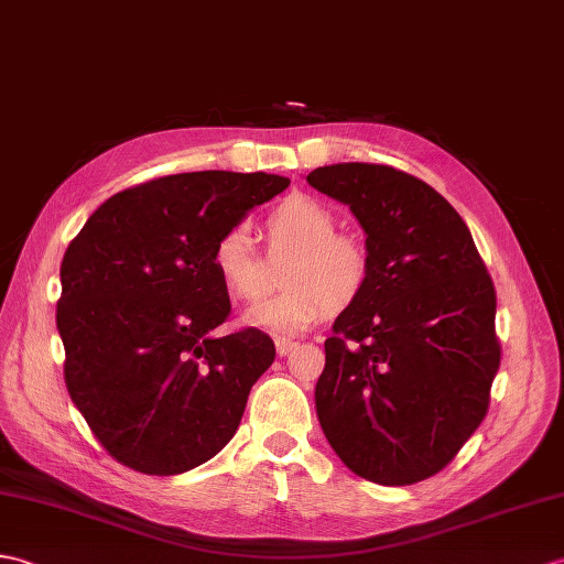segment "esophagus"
Wrapping results in <instances>:
<instances>
[{
  "label": "esophagus",
  "mask_w": 564,
  "mask_h": 564,
  "mask_svg": "<svg viewBox=\"0 0 564 564\" xmlns=\"http://www.w3.org/2000/svg\"><path fill=\"white\" fill-rule=\"evenodd\" d=\"M293 348H295L293 341H288V338H276V352H279V356H288V352H291Z\"/></svg>",
  "instance_id": "esophagus-1"
}]
</instances>
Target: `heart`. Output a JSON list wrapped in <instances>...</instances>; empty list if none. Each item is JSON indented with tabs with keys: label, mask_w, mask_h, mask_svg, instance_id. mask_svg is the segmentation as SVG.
Returning a JSON list of instances; mask_svg holds the SVG:
<instances>
[{
	"label": "heart",
	"mask_w": 564,
	"mask_h": 564,
	"mask_svg": "<svg viewBox=\"0 0 564 564\" xmlns=\"http://www.w3.org/2000/svg\"><path fill=\"white\" fill-rule=\"evenodd\" d=\"M269 252H293L283 269L285 291L259 300L245 324L273 336H297L317 324L332 305H348L368 281V252L350 235L336 232V218L310 196H291L267 216ZM212 267L223 288L240 300L267 291L269 271L242 226L223 230L212 247Z\"/></svg>",
	"instance_id": "heart-1"
}]
</instances>
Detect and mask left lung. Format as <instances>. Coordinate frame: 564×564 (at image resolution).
Masks as SVG:
<instances>
[{
	"mask_svg": "<svg viewBox=\"0 0 564 564\" xmlns=\"http://www.w3.org/2000/svg\"><path fill=\"white\" fill-rule=\"evenodd\" d=\"M307 182L350 208L370 261L324 344L319 425L352 474L411 486L447 466L486 417L500 368L492 281L464 218L423 180L336 163Z\"/></svg>",
	"mask_w": 564,
	"mask_h": 564,
	"instance_id": "1",
	"label": "left lung"
}]
</instances>
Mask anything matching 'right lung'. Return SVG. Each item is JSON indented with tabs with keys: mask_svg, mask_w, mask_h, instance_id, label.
I'll return each mask as SVG.
<instances>
[{
	"mask_svg": "<svg viewBox=\"0 0 564 564\" xmlns=\"http://www.w3.org/2000/svg\"><path fill=\"white\" fill-rule=\"evenodd\" d=\"M291 180L204 170L110 196L64 252V382L117 462L177 476L216 456L276 358L257 329L214 336L230 297L212 267L223 230Z\"/></svg>",
	"mask_w": 564,
	"mask_h": 564,
	"instance_id": "add662e5",
	"label": "right lung"
}]
</instances>
